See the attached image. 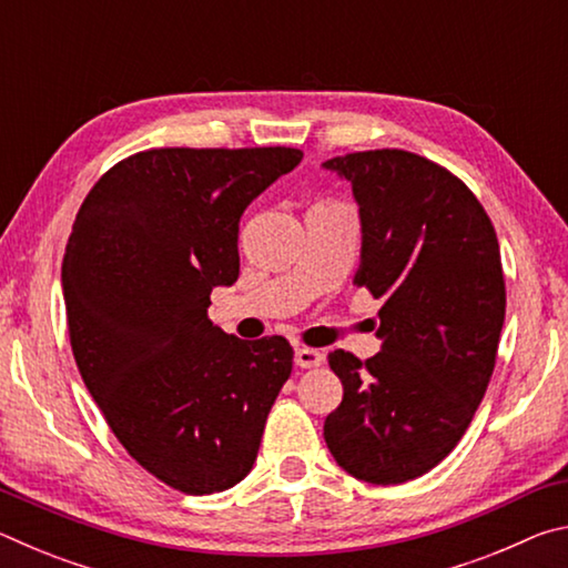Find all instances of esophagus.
<instances>
[{"instance_id":"esophagus-1","label":"esophagus","mask_w":568,"mask_h":568,"mask_svg":"<svg viewBox=\"0 0 568 568\" xmlns=\"http://www.w3.org/2000/svg\"><path fill=\"white\" fill-rule=\"evenodd\" d=\"M323 361H325V355L321 351L305 348V345H301V348H295V363L301 365V368H318Z\"/></svg>"}]
</instances>
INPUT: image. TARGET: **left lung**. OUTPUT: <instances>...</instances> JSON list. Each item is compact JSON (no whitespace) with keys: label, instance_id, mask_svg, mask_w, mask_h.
<instances>
[{"label":"left lung","instance_id":"8db88e82","mask_svg":"<svg viewBox=\"0 0 568 568\" xmlns=\"http://www.w3.org/2000/svg\"><path fill=\"white\" fill-rule=\"evenodd\" d=\"M348 180L361 217L355 285L383 301L381 353L333 351L343 400L325 418L331 454L351 476L406 484L466 434L491 381L506 315L496 230L474 192L403 150L323 162Z\"/></svg>","mask_w":568,"mask_h":568}]
</instances>
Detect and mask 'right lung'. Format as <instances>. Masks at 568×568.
Segmentation results:
<instances>
[{
  "label": "right lung",
  "instance_id": "add662e5",
  "mask_svg": "<svg viewBox=\"0 0 568 568\" xmlns=\"http://www.w3.org/2000/svg\"><path fill=\"white\" fill-rule=\"evenodd\" d=\"M291 148L138 152L104 172L62 261L72 353L128 454L182 494H217L253 468L293 348L210 321L240 273V217L301 165Z\"/></svg>",
  "mask_w": 568,
  "mask_h": 568
}]
</instances>
